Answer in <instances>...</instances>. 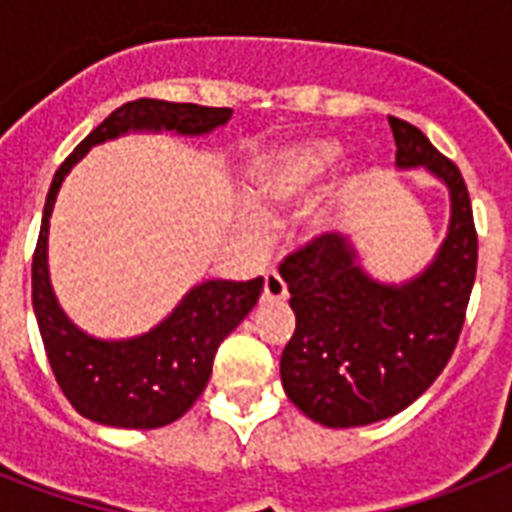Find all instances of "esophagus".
I'll return each instance as SVG.
<instances>
[{"instance_id":"34e87169","label":"esophagus","mask_w":512,"mask_h":512,"mask_svg":"<svg viewBox=\"0 0 512 512\" xmlns=\"http://www.w3.org/2000/svg\"><path fill=\"white\" fill-rule=\"evenodd\" d=\"M287 281L281 279L276 271L265 273V284H263V297L265 300H287Z\"/></svg>"}]
</instances>
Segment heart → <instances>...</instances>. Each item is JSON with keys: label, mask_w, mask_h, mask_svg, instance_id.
Returning a JSON list of instances; mask_svg holds the SVG:
<instances>
[{"label": "heart", "mask_w": 512, "mask_h": 512, "mask_svg": "<svg viewBox=\"0 0 512 512\" xmlns=\"http://www.w3.org/2000/svg\"><path fill=\"white\" fill-rule=\"evenodd\" d=\"M342 159V146L332 138L289 140L271 148L255 162L249 172V201L252 207L271 212V209L297 207L313 196V191L324 183V177L335 170ZM327 220L324 212H313L311 225ZM247 228L255 231L260 220L255 215L244 217Z\"/></svg>", "instance_id": "b5f03b06"}]
</instances>
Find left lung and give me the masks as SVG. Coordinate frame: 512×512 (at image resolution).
<instances>
[{"mask_svg":"<svg viewBox=\"0 0 512 512\" xmlns=\"http://www.w3.org/2000/svg\"><path fill=\"white\" fill-rule=\"evenodd\" d=\"M398 167H428L452 196V225L428 271L401 287L369 279L345 236L321 233L279 263L295 311L281 353L289 401L327 428L393 417L449 364L476 281L478 233L460 167L414 124L388 116Z\"/></svg>","mask_w":512,"mask_h":512,"instance_id":"obj_1","label":"left lung"}]
</instances>
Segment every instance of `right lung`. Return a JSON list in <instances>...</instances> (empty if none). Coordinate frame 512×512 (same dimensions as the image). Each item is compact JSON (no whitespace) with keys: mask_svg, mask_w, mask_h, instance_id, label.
<instances>
[{"mask_svg":"<svg viewBox=\"0 0 512 512\" xmlns=\"http://www.w3.org/2000/svg\"><path fill=\"white\" fill-rule=\"evenodd\" d=\"M231 108L140 98L111 111L52 177L42 228L31 263V300L47 361L63 396L76 412L111 428L151 430L180 420L207 388L220 342L239 327L263 292V276L252 281H204L183 297L148 335L106 342L87 337L66 319L52 295L47 273V228L58 188L68 170L92 146L130 130H175L204 135L231 119Z\"/></svg>","mask_w":512,"mask_h":512,"instance_id":"obj_1","label":"right lung"}]
</instances>
